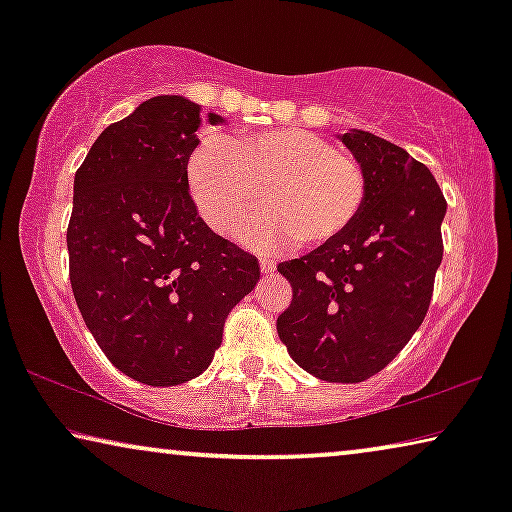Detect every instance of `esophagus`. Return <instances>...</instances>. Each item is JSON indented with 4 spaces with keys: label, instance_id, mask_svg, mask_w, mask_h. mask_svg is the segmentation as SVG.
<instances>
[{
    "label": "esophagus",
    "instance_id": "obj_1",
    "mask_svg": "<svg viewBox=\"0 0 512 512\" xmlns=\"http://www.w3.org/2000/svg\"><path fill=\"white\" fill-rule=\"evenodd\" d=\"M277 268V261H272L270 256H261V270L263 272H272Z\"/></svg>",
    "mask_w": 512,
    "mask_h": 512
}]
</instances>
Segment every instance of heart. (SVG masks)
<instances>
[{"mask_svg": "<svg viewBox=\"0 0 512 512\" xmlns=\"http://www.w3.org/2000/svg\"><path fill=\"white\" fill-rule=\"evenodd\" d=\"M188 186L209 228L226 237L261 212L265 191L270 214L249 237L303 249L347 233L368 195L359 160L303 128L240 135L230 144L207 139L188 163Z\"/></svg>", "mask_w": 512, "mask_h": 512, "instance_id": "obj_1", "label": "heart"}]
</instances>
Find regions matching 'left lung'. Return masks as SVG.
Returning <instances> with one entry per match:
<instances>
[{"label": "left lung", "mask_w": 512, "mask_h": 512, "mask_svg": "<svg viewBox=\"0 0 512 512\" xmlns=\"http://www.w3.org/2000/svg\"><path fill=\"white\" fill-rule=\"evenodd\" d=\"M342 142L366 172V205L338 240L277 265L293 289L277 333L307 373L356 384L387 368L422 326L447 202L429 167L401 146L363 130Z\"/></svg>", "instance_id": "left-lung-1"}]
</instances>
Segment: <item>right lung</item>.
Returning a JSON list of instances; mask_svg holds the SVG:
<instances>
[{"mask_svg": "<svg viewBox=\"0 0 512 512\" xmlns=\"http://www.w3.org/2000/svg\"><path fill=\"white\" fill-rule=\"evenodd\" d=\"M200 121L186 97H151L95 139L74 177L76 305L107 359L149 387L198 377L261 277L258 258L216 235L188 191Z\"/></svg>", "mask_w": 512, "mask_h": 512, "instance_id": "add662e5", "label": "right lung"}]
</instances>
